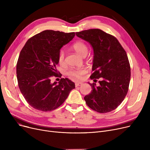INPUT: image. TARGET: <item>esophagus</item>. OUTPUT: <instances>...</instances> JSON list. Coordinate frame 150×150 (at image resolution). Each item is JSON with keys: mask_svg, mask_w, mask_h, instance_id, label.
I'll use <instances>...</instances> for the list:
<instances>
[{"mask_svg": "<svg viewBox=\"0 0 150 150\" xmlns=\"http://www.w3.org/2000/svg\"><path fill=\"white\" fill-rule=\"evenodd\" d=\"M82 84H83L82 82H76L75 83V87H78V86H81Z\"/></svg>", "mask_w": 150, "mask_h": 150, "instance_id": "obj_1", "label": "esophagus"}]
</instances>
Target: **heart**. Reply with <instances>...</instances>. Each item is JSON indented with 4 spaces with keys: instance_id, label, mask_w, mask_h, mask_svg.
<instances>
[{
    "instance_id": "b5f03b06",
    "label": "heart",
    "mask_w": 150,
    "mask_h": 150,
    "mask_svg": "<svg viewBox=\"0 0 150 150\" xmlns=\"http://www.w3.org/2000/svg\"><path fill=\"white\" fill-rule=\"evenodd\" d=\"M74 50L81 56L84 57L87 55L88 53V47L84 42L81 41H78L75 43L73 45ZM58 62L60 64H63L64 62V52L63 50H61L58 54ZM86 72V70L84 68L77 69V70H71L69 71V74L74 78H80L81 75H84Z\"/></svg>"
}]
</instances>
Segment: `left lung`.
Here are the masks:
<instances>
[{"instance_id": "1", "label": "left lung", "mask_w": 150, "mask_h": 150, "mask_svg": "<svg viewBox=\"0 0 150 150\" xmlns=\"http://www.w3.org/2000/svg\"><path fill=\"white\" fill-rule=\"evenodd\" d=\"M76 35L88 42L93 50L91 78H103L98 83H88L92 92L84 98L88 106L98 112L112 111L127 96L131 78L128 56L117 39L100 29L76 32Z\"/></svg>"}]
</instances>
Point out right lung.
Listing matches in <instances>:
<instances>
[{
  "label": "right lung",
  "mask_w": 150,
  "mask_h": 150,
  "mask_svg": "<svg viewBox=\"0 0 150 150\" xmlns=\"http://www.w3.org/2000/svg\"><path fill=\"white\" fill-rule=\"evenodd\" d=\"M74 32L44 30L30 38L19 54L16 66L19 88L27 103L41 111L60 106L75 89L68 78L51 82L56 76L61 49L75 37Z\"/></svg>",
  "instance_id": "obj_1"
}]
</instances>
